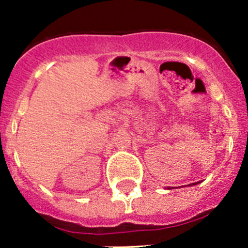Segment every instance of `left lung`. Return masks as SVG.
<instances>
[{"label":"left lung","instance_id":"8db88e82","mask_svg":"<svg viewBox=\"0 0 248 248\" xmlns=\"http://www.w3.org/2000/svg\"><path fill=\"white\" fill-rule=\"evenodd\" d=\"M199 182H201V181H199ZM199 182H194V184H191V185H188V186H193V185H198ZM168 189H170V188H169V187H168Z\"/></svg>","mask_w":248,"mask_h":248}]
</instances>
